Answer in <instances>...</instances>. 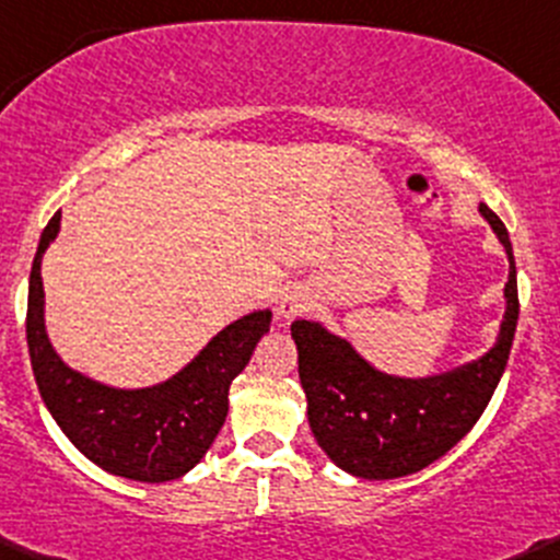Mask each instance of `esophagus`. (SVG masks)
Returning a JSON list of instances; mask_svg holds the SVG:
<instances>
[{
  "label": "esophagus",
  "instance_id": "obj_1",
  "mask_svg": "<svg viewBox=\"0 0 560 560\" xmlns=\"http://www.w3.org/2000/svg\"><path fill=\"white\" fill-rule=\"evenodd\" d=\"M313 307V296L304 285H288L282 288L280 302H278V315L282 320H293L299 315H304L307 310Z\"/></svg>",
  "mask_w": 560,
  "mask_h": 560
}]
</instances>
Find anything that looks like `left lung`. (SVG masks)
I'll return each mask as SVG.
<instances>
[{
    "label": "left lung",
    "instance_id": "left-lung-1",
    "mask_svg": "<svg viewBox=\"0 0 560 560\" xmlns=\"http://www.w3.org/2000/svg\"><path fill=\"white\" fill-rule=\"evenodd\" d=\"M480 212L504 245L510 280L499 337L477 361L431 377H396L374 369L348 339L320 323H291L310 429L339 469L364 480L415 475L458 445L491 401L510 359L521 304L510 234L491 207L480 205Z\"/></svg>",
    "mask_w": 560,
    "mask_h": 560
}]
</instances>
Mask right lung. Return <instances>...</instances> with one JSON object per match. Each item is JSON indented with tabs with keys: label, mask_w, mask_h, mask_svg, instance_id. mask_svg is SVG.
Instances as JSON below:
<instances>
[{
	"label": "right lung",
	"mask_w": 560,
	"mask_h": 560,
	"mask_svg": "<svg viewBox=\"0 0 560 560\" xmlns=\"http://www.w3.org/2000/svg\"><path fill=\"white\" fill-rule=\"evenodd\" d=\"M61 229V212L39 237L28 275L26 342L39 396L74 447L109 475L137 482L177 480L215 442L229 412V385L250 361L272 313L256 310L229 323L188 366L151 388H109L69 369L45 331L39 264Z\"/></svg>",
	"instance_id": "1"
}]
</instances>
